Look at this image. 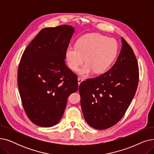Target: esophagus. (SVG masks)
<instances>
[{"label":"esophagus","mask_w":154,"mask_h":154,"mask_svg":"<svg viewBox=\"0 0 154 154\" xmlns=\"http://www.w3.org/2000/svg\"><path fill=\"white\" fill-rule=\"evenodd\" d=\"M83 79L82 78V77H79L78 78V84H80V83H81L82 81H83Z\"/></svg>","instance_id":"esophagus-1"}]
</instances>
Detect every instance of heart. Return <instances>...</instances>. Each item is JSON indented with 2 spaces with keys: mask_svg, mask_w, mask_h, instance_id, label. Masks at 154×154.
I'll return each instance as SVG.
<instances>
[{
  "mask_svg": "<svg viewBox=\"0 0 154 154\" xmlns=\"http://www.w3.org/2000/svg\"><path fill=\"white\" fill-rule=\"evenodd\" d=\"M118 45L116 40L99 34H89L80 37L75 47L69 46L66 51L68 67L76 70L85 59L86 62L79 70V74L84 77L101 74L110 67L117 54Z\"/></svg>",
  "mask_w": 154,
  "mask_h": 154,
  "instance_id": "obj_1",
  "label": "heart"
}]
</instances>
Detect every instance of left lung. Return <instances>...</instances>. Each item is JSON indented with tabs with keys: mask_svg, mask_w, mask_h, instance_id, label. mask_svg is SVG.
<instances>
[{
	"mask_svg": "<svg viewBox=\"0 0 154 154\" xmlns=\"http://www.w3.org/2000/svg\"><path fill=\"white\" fill-rule=\"evenodd\" d=\"M117 61L108 71L79 85L80 105L86 122L103 130L123 117L135 94L139 79L138 63L132 47L122 38Z\"/></svg>",
	"mask_w": 154,
	"mask_h": 154,
	"instance_id": "1",
	"label": "left lung"
}]
</instances>
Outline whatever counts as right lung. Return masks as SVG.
<instances>
[{
	"label": "right lung",
	"mask_w": 154,
	"mask_h": 154,
	"mask_svg": "<svg viewBox=\"0 0 154 154\" xmlns=\"http://www.w3.org/2000/svg\"><path fill=\"white\" fill-rule=\"evenodd\" d=\"M72 26L44 28L24 51L17 83L24 110L32 123L44 127L57 124L67 99L78 90L76 75L66 64Z\"/></svg>",
	"instance_id": "add662e5"
}]
</instances>
